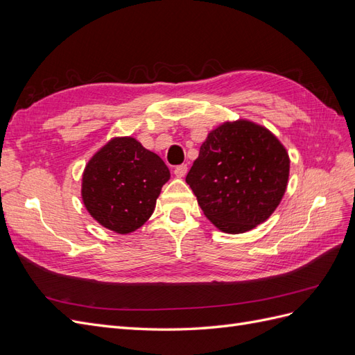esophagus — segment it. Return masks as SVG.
<instances>
[{
  "label": "esophagus",
  "instance_id": "1",
  "mask_svg": "<svg viewBox=\"0 0 355 355\" xmlns=\"http://www.w3.org/2000/svg\"><path fill=\"white\" fill-rule=\"evenodd\" d=\"M187 171H188V166L187 164H180V166H178L175 168V175L178 178H184L187 175Z\"/></svg>",
  "mask_w": 355,
  "mask_h": 355
}]
</instances>
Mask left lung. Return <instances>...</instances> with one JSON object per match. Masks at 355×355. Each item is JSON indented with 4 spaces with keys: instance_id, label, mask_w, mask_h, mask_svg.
<instances>
[{
    "instance_id": "left-lung-1",
    "label": "left lung",
    "mask_w": 355,
    "mask_h": 355,
    "mask_svg": "<svg viewBox=\"0 0 355 355\" xmlns=\"http://www.w3.org/2000/svg\"><path fill=\"white\" fill-rule=\"evenodd\" d=\"M286 148L265 127L240 120L209 133L187 175L201 210L216 227L241 234L265 222L288 179Z\"/></svg>"
}]
</instances>
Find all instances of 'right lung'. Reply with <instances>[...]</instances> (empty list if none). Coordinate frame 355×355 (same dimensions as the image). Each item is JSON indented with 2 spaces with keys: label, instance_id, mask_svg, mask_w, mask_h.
Instances as JSON below:
<instances>
[{
  "label": "right lung",
  "instance_id": "obj_1",
  "mask_svg": "<svg viewBox=\"0 0 355 355\" xmlns=\"http://www.w3.org/2000/svg\"><path fill=\"white\" fill-rule=\"evenodd\" d=\"M168 178L170 171L157 154L133 137H115L85 166L84 206L105 228L133 232L153 214Z\"/></svg>",
  "mask_w": 355,
  "mask_h": 355
}]
</instances>
